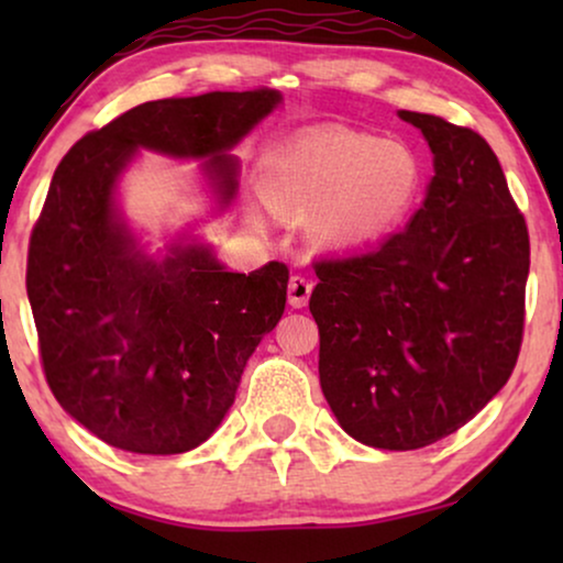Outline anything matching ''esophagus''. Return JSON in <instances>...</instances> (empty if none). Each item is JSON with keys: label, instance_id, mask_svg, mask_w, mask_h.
I'll list each match as a JSON object with an SVG mask.
<instances>
[{"label": "esophagus", "instance_id": "esophagus-1", "mask_svg": "<svg viewBox=\"0 0 563 563\" xmlns=\"http://www.w3.org/2000/svg\"><path fill=\"white\" fill-rule=\"evenodd\" d=\"M287 295H289V305L297 307V310H299V307L307 305V299H310V295H312V282L302 274H295L289 279Z\"/></svg>", "mask_w": 563, "mask_h": 563}]
</instances>
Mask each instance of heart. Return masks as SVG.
Here are the masks:
<instances>
[{"instance_id": "heart-1", "label": "heart", "mask_w": 563, "mask_h": 563, "mask_svg": "<svg viewBox=\"0 0 563 563\" xmlns=\"http://www.w3.org/2000/svg\"><path fill=\"white\" fill-rule=\"evenodd\" d=\"M422 191L420 158L405 143L328 128L307 133L274 158L264 181L272 210L302 218L314 209L312 235L353 249L389 235Z\"/></svg>"}]
</instances>
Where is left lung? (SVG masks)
I'll list each match as a JSON object with an SVG mask.
<instances>
[{
  "instance_id": "1",
  "label": "left lung",
  "mask_w": 563,
  "mask_h": 563,
  "mask_svg": "<svg viewBox=\"0 0 563 563\" xmlns=\"http://www.w3.org/2000/svg\"><path fill=\"white\" fill-rule=\"evenodd\" d=\"M435 176L410 225L320 258L310 312L320 387L356 441L412 451L456 433L510 379L526 330L530 238L503 166L472 128L399 112Z\"/></svg>"
}]
</instances>
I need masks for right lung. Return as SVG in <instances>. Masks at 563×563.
<instances>
[{
  "label": "right lung",
  "mask_w": 563,
  "mask_h": 563,
  "mask_svg": "<svg viewBox=\"0 0 563 563\" xmlns=\"http://www.w3.org/2000/svg\"><path fill=\"white\" fill-rule=\"evenodd\" d=\"M279 102L266 87L145 102L60 158L30 233L25 284L45 382L99 441L151 456L207 441L279 322L289 282L279 261L225 272L207 245H176L164 264L145 258L114 212V181L137 148L210 158L230 202L225 151Z\"/></svg>",
  "instance_id": "add662e5"
}]
</instances>
